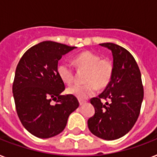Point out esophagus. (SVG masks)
I'll use <instances>...</instances> for the list:
<instances>
[{
	"label": "esophagus",
	"mask_w": 157,
	"mask_h": 157,
	"mask_svg": "<svg viewBox=\"0 0 157 157\" xmlns=\"http://www.w3.org/2000/svg\"><path fill=\"white\" fill-rule=\"evenodd\" d=\"M79 103H80V105H81V106H82V105H84L85 103H86V101L81 100V99H79Z\"/></svg>",
	"instance_id": "34e87169"
}]
</instances>
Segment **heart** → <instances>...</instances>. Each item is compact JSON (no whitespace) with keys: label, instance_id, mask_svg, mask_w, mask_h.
<instances>
[{"label":"heart","instance_id":"obj_1","mask_svg":"<svg viewBox=\"0 0 157 157\" xmlns=\"http://www.w3.org/2000/svg\"><path fill=\"white\" fill-rule=\"evenodd\" d=\"M74 64L79 69L86 70L84 85L76 84L67 89V93L80 99H86L95 93L97 88H104L110 83L113 74V64L109 59H101L99 54L91 51H84L73 59ZM59 78L67 85L75 81V72L67 63H61L57 68Z\"/></svg>","mask_w":157,"mask_h":157}]
</instances>
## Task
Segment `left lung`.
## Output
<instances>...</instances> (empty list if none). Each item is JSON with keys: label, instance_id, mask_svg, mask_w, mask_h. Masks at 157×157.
Returning <instances> with one entry per match:
<instances>
[{"label": "left lung", "instance_id": "left-lung-1", "mask_svg": "<svg viewBox=\"0 0 157 157\" xmlns=\"http://www.w3.org/2000/svg\"><path fill=\"white\" fill-rule=\"evenodd\" d=\"M99 45L112 50L113 74L103 93L90 99L95 112L88 120V127L95 136L114 140L125 135L137 121L144 86L139 66L128 50L113 43Z\"/></svg>", "mask_w": 157, "mask_h": 157}]
</instances>
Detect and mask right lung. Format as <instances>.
<instances>
[{
	"label": "right lung",
	"mask_w": 157,
	"mask_h": 157,
	"mask_svg": "<svg viewBox=\"0 0 157 157\" xmlns=\"http://www.w3.org/2000/svg\"><path fill=\"white\" fill-rule=\"evenodd\" d=\"M75 48L43 41L28 49L17 65L12 87L16 112L23 127L37 138L60 134L79 107L76 97L60 94L65 85L57 71L59 59Z\"/></svg>",
	"instance_id": "right-lung-1"
}]
</instances>
